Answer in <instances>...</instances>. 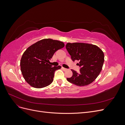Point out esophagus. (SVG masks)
<instances>
[{
	"label": "esophagus",
	"mask_w": 125,
	"mask_h": 125,
	"mask_svg": "<svg viewBox=\"0 0 125 125\" xmlns=\"http://www.w3.org/2000/svg\"><path fill=\"white\" fill-rule=\"evenodd\" d=\"M62 69L63 70H67V69H66V68H63V67H62Z\"/></svg>",
	"instance_id": "1"
}]
</instances>
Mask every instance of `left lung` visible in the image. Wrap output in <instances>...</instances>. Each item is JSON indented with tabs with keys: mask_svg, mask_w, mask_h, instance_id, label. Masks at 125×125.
<instances>
[{
	"mask_svg": "<svg viewBox=\"0 0 125 125\" xmlns=\"http://www.w3.org/2000/svg\"><path fill=\"white\" fill-rule=\"evenodd\" d=\"M66 47L71 59L79 61L80 73L72 69L73 75L68 81L77 86L90 84L100 73L104 62V52L96 45L84 43H68Z\"/></svg>",
	"mask_w": 125,
	"mask_h": 125,
	"instance_id": "obj_1",
	"label": "left lung"
}]
</instances>
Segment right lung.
<instances>
[{
    "instance_id": "right-lung-1",
    "label": "right lung",
    "mask_w": 125,
    "mask_h": 125,
    "mask_svg": "<svg viewBox=\"0 0 125 125\" xmlns=\"http://www.w3.org/2000/svg\"><path fill=\"white\" fill-rule=\"evenodd\" d=\"M64 46L62 42L46 39L26 49L21 57L20 67L28 83L35 88H44L52 83L55 71L62 67H52L49 63L50 60L57 51Z\"/></svg>"
}]
</instances>
